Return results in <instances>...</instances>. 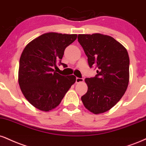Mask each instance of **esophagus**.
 Returning a JSON list of instances; mask_svg holds the SVG:
<instances>
[{
	"mask_svg": "<svg viewBox=\"0 0 146 146\" xmlns=\"http://www.w3.org/2000/svg\"><path fill=\"white\" fill-rule=\"evenodd\" d=\"M84 79L83 78H76V83L78 84V83H81V82H84Z\"/></svg>",
	"mask_w": 146,
	"mask_h": 146,
	"instance_id": "esophagus-1",
	"label": "esophagus"
}]
</instances>
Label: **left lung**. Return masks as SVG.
Here are the masks:
<instances>
[{
  "label": "left lung",
  "instance_id": "left-lung-1",
  "mask_svg": "<svg viewBox=\"0 0 146 146\" xmlns=\"http://www.w3.org/2000/svg\"><path fill=\"white\" fill-rule=\"evenodd\" d=\"M78 41L88 57L90 68L97 74L86 78L87 92L83 104L94 114L108 111L121 99L129 82V57L123 45L108 35H79Z\"/></svg>",
  "mask_w": 146,
  "mask_h": 146
}]
</instances>
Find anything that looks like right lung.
Listing matches in <instances>:
<instances>
[{"label": "right lung", "instance_id": "right-lung-1", "mask_svg": "<svg viewBox=\"0 0 146 146\" xmlns=\"http://www.w3.org/2000/svg\"><path fill=\"white\" fill-rule=\"evenodd\" d=\"M75 34L47 33L25 47L20 59L18 82L22 92L35 108L49 111L58 106L76 81L74 75H61L54 67L61 62L65 48L77 38Z\"/></svg>", "mask_w": 146, "mask_h": 146}]
</instances>
